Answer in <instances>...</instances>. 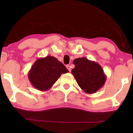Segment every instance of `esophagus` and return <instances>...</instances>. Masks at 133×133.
<instances>
[{
  "label": "esophagus",
  "instance_id": "34e87169",
  "mask_svg": "<svg viewBox=\"0 0 133 133\" xmlns=\"http://www.w3.org/2000/svg\"><path fill=\"white\" fill-rule=\"evenodd\" d=\"M66 68H67V69H68L69 70V71L71 72V66H70L69 65H66Z\"/></svg>",
  "mask_w": 133,
  "mask_h": 133
}]
</instances>
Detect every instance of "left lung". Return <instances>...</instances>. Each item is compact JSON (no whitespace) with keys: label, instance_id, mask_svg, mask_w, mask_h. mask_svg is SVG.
<instances>
[{"label":"left lung","instance_id":"1","mask_svg":"<svg viewBox=\"0 0 133 133\" xmlns=\"http://www.w3.org/2000/svg\"><path fill=\"white\" fill-rule=\"evenodd\" d=\"M73 64L75 68L72 70V74L85 92L93 94L104 86L107 77L97 62L81 57L74 59Z\"/></svg>","mask_w":133,"mask_h":133}]
</instances>
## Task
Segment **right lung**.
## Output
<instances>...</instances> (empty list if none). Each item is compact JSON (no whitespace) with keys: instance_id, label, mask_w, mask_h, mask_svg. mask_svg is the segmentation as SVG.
I'll list each match as a JSON object with an SVG mask.
<instances>
[{"instance_id":"add662e5","label":"right lung","mask_w":133,"mask_h":133,"mask_svg":"<svg viewBox=\"0 0 133 133\" xmlns=\"http://www.w3.org/2000/svg\"><path fill=\"white\" fill-rule=\"evenodd\" d=\"M69 71L56 57L48 56L37 59L28 72V78L34 88L41 91L51 89L62 74Z\"/></svg>"}]
</instances>
